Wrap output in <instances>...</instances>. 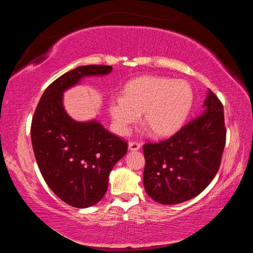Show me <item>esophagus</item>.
I'll use <instances>...</instances> for the list:
<instances>
[{"instance_id":"obj_1","label":"esophagus","mask_w":253,"mask_h":253,"mask_svg":"<svg viewBox=\"0 0 253 253\" xmlns=\"http://www.w3.org/2000/svg\"><path fill=\"white\" fill-rule=\"evenodd\" d=\"M139 148H140V144L139 143L130 142L129 144H128V149H129V151L135 152V151H138Z\"/></svg>"}]
</instances>
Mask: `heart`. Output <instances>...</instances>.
I'll return each mask as SVG.
<instances>
[{"instance_id": "heart-1", "label": "heart", "mask_w": 253, "mask_h": 253, "mask_svg": "<svg viewBox=\"0 0 253 253\" xmlns=\"http://www.w3.org/2000/svg\"><path fill=\"white\" fill-rule=\"evenodd\" d=\"M193 104V90L184 80L146 76L131 80L124 95L109 99L108 111L114 130L127 135L140 119L158 136H169L182 127Z\"/></svg>"}]
</instances>
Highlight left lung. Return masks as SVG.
Returning <instances> with one entry per match:
<instances>
[{
	"mask_svg": "<svg viewBox=\"0 0 253 253\" xmlns=\"http://www.w3.org/2000/svg\"><path fill=\"white\" fill-rule=\"evenodd\" d=\"M201 116L160 143L144 145V187L161 204L198 196L215 176L225 145L223 106L210 90Z\"/></svg>",
	"mask_w": 253,
	"mask_h": 253,
	"instance_id": "left-lung-1",
	"label": "left lung"
}]
</instances>
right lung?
<instances>
[{
  "label": "right lung",
  "mask_w": 253,
  "mask_h": 253,
  "mask_svg": "<svg viewBox=\"0 0 253 253\" xmlns=\"http://www.w3.org/2000/svg\"><path fill=\"white\" fill-rule=\"evenodd\" d=\"M110 66H81L54 80L34 111L31 140L45 183L74 208L92 207L104 198L109 173L126 155L127 143L91 119L78 122L63 106V93L88 77L109 75Z\"/></svg>",
  "instance_id": "obj_1"
}]
</instances>
